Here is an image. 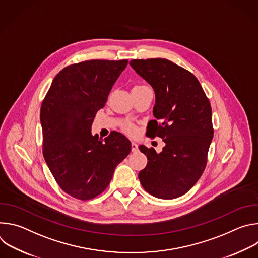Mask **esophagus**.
Returning a JSON list of instances; mask_svg holds the SVG:
<instances>
[{"label": "esophagus", "mask_w": 258, "mask_h": 258, "mask_svg": "<svg viewBox=\"0 0 258 258\" xmlns=\"http://www.w3.org/2000/svg\"><path fill=\"white\" fill-rule=\"evenodd\" d=\"M138 151V144L136 142H132V152Z\"/></svg>", "instance_id": "obj_1"}]
</instances>
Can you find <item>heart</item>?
Here are the masks:
<instances>
[{
  "label": "heart",
  "instance_id": "b5f03b06",
  "mask_svg": "<svg viewBox=\"0 0 258 258\" xmlns=\"http://www.w3.org/2000/svg\"><path fill=\"white\" fill-rule=\"evenodd\" d=\"M139 87H143V86H136L134 88H139ZM123 130L125 133H127L128 135H134L136 133V128L133 124H130V123H126L124 126H123Z\"/></svg>",
  "mask_w": 258,
  "mask_h": 258
}]
</instances>
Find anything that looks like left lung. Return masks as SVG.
Returning a JSON list of instances; mask_svg holds the SVG:
<instances>
[{"instance_id":"left-lung-1","label":"left lung","mask_w":258,"mask_h":258,"mask_svg":"<svg viewBox=\"0 0 258 258\" xmlns=\"http://www.w3.org/2000/svg\"><path fill=\"white\" fill-rule=\"evenodd\" d=\"M130 64L155 92L156 119L146 135L165 143L160 153L139 146L149 160L139 179L154 197L177 198L195 185L206 166L213 138L209 100L193 73L167 59H134Z\"/></svg>"}]
</instances>
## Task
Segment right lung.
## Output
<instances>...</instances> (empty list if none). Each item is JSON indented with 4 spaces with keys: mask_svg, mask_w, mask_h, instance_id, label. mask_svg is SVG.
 <instances>
[{
    "mask_svg": "<svg viewBox=\"0 0 258 258\" xmlns=\"http://www.w3.org/2000/svg\"><path fill=\"white\" fill-rule=\"evenodd\" d=\"M127 60H89L63 68L42 103L43 154L59 187L80 200L100 195L130 154L126 137L112 132L105 142L91 133L96 113Z\"/></svg>",
    "mask_w": 258,
    "mask_h": 258,
    "instance_id": "add662e5",
    "label": "right lung"
}]
</instances>
